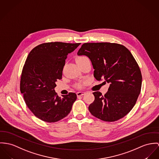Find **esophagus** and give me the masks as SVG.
<instances>
[{
    "instance_id": "obj_1",
    "label": "esophagus",
    "mask_w": 159,
    "mask_h": 159,
    "mask_svg": "<svg viewBox=\"0 0 159 159\" xmlns=\"http://www.w3.org/2000/svg\"><path fill=\"white\" fill-rule=\"evenodd\" d=\"M85 94V92H83V91H79V92H77V96H83Z\"/></svg>"
}]
</instances>
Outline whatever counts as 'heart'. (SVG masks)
<instances>
[{
    "label": "heart",
    "instance_id": "obj_1",
    "mask_svg": "<svg viewBox=\"0 0 159 159\" xmlns=\"http://www.w3.org/2000/svg\"><path fill=\"white\" fill-rule=\"evenodd\" d=\"M84 58H86V57H84V56L79 57L78 58H77V59H76V61H80V60H82V59H84ZM78 86L80 88V87H82V84H79L78 85Z\"/></svg>",
    "mask_w": 159,
    "mask_h": 159
}]
</instances>
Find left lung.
<instances>
[{
	"instance_id": "left-lung-1",
	"label": "left lung",
	"mask_w": 159,
	"mask_h": 159,
	"mask_svg": "<svg viewBox=\"0 0 159 159\" xmlns=\"http://www.w3.org/2000/svg\"><path fill=\"white\" fill-rule=\"evenodd\" d=\"M78 56H86L91 61L94 77L110 84L103 96L94 92V101L89 105L91 114L106 122H114L133 109L142 86L141 71L133 56L125 46L114 43H85Z\"/></svg>"
}]
</instances>
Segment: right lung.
Masks as SVG:
<instances>
[{
    "label": "right lung",
    "instance_id": "right-lung-1",
    "mask_svg": "<svg viewBox=\"0 0 159 159\" xmlns=\"http://www.w3.org/2000/svg\"><path fill=\"white\" fill-rule=\"evenodd\" d=\"M80 43L48 42L32 49L25 63L20 79V92L28 108L37 118L47 122H56L68 115L76 94L59 97L54 88L61 79L68 54Z\"/></svg>",
    "mask_w": 159,
    "mask_h": 159
}]
</instances>
